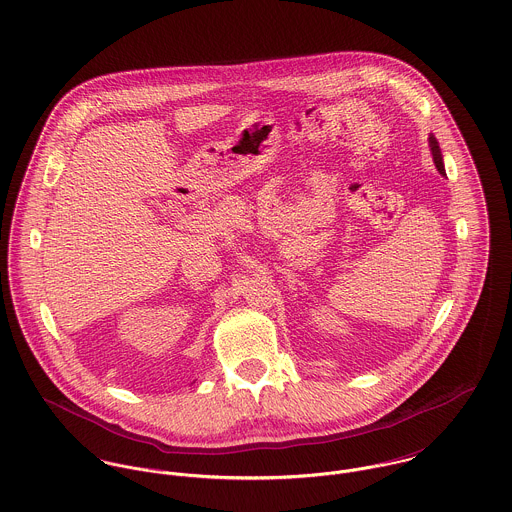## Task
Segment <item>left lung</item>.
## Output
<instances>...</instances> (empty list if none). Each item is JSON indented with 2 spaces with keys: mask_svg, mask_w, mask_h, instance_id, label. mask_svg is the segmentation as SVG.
<instances>
[{
  "mask_svg": "<svg viewBox=\"0 0 512 512\" xmlns=\"http://www.w3.org/2000/svg\"><path fill=\"white\" fill-rule=\"evenodd\" d=\"M430 151H432V157H434V163H436V167H438L439 173L441 175H445V167H443V155H441V149H439L438 140L430 134Z\"/></svg>",
  "mask_w": 512,
  "mask_h": 512,
  "instance_id": "left-lung-1",
  "label": "left lung"
}]
</instances>
